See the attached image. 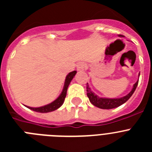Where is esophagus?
I'll return each instance as SVG.
<instances>
[{"mask_svg": "<svg viewBox=\"0 0 152 152\" xmlns=\"http://www.w3.org/2000/svg\"><path fill=\"white\" fill-rule=\"evenodd\" d=\"M77 69L79 72H83V71H84L86 69V64L82 62L79 63L77 65Z\"/></svg>", "mask_w": 152, "mask_h": 152, "instance_id": "obj_1", "label": "esophagus"}]
</instances>
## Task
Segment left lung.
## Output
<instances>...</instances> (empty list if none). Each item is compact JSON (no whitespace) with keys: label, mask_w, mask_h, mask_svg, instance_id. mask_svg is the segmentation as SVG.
Listing matches in <instances>:
<instances>
[{"label":"left lung","mask_w":152,"mask_h":152,"mask_svg":"<svg viewBox=\"0 0 152 152\" xmlns=\"http://www.w3.org/2000/svg\"><path fill=\"white\" fill-rule=\"evenodd\" d=\"M119 36L123 37V36H122V35H119ZM139 75H140V74H139ZM138 83H139V80H137L136 82L134 84L133 88H132V91L129 93L128 94L120 98L100 97V96H98L97 95L95 94L94 93L91 91L88 84H87V95H88V98H89L90 102L92 103L93 105L95 106V107L100 109H104V110L113 109L119 107V106H121L122 104L126 103L131 97L132 95L133 94V93L135 92V89H136Z\"/></svg>","instance_id":"obj_1"}]
</instances>
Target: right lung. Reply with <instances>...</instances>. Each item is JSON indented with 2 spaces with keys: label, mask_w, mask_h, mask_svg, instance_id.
Listing matches in <instances>:
<instances>
[{
  "label": "right lung",
  "mask_w": 152,
  "mask_h": 152,
  "mask_svg": "<svg viewBox=\"0 0 152 152\" xmlns=\"http://www.w3.org/2000/svg\"><path fill=\"white\" fill-rule=\"evenodd\" d=\"M77 72L76 71H74V72H70L68 73V75L66 76V78H65V81H64V88H63L62 91H61V94L58 96V97L54 101L52 102L49 104H47V105L42 106V107H30L26 106L27 108L30 109L32 110L35 111V112H38V113H49L52 112V111L56 110L57 109L59 108L61 105L63 104L64 101V98L66 96L67 94V90H68V86H69L70 83L72 80V79L74 78V77L75 76Z\"/></svg>",
  "instance_id": "add662e5"
}]
</instances>
